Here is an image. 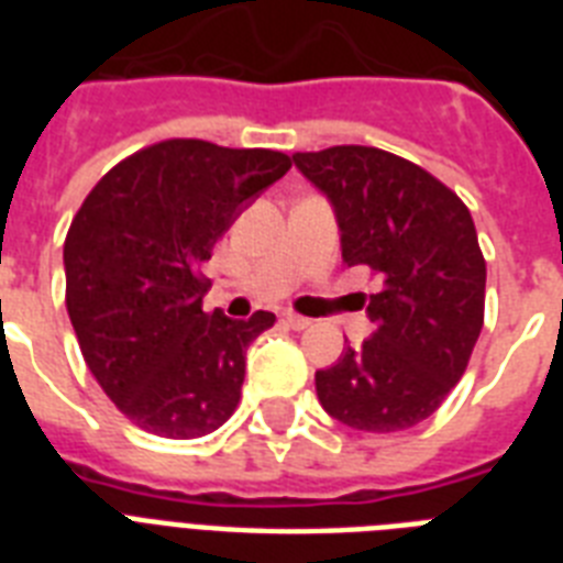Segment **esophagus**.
Returning <instances> with one entry per match:
<instances>
[{
	"label": "esophagus",
	"mask_w": 563,
	"mask_h": 563,
	"mask_svg": "<svg viewBox=\"0 0 563 563\" xmlns=\"http://www.w3.org/2000/svg\"><path fill=\"white\" fill-rule=\"evenodd\" d=\"M283 324H289L291 330H307L312 321H309V318H303V316H295V312H283Z\"/></svg>",
	"instance_id": "esophagus-1"
}]
</instances>
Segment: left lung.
I'll return each instance as SVG.
<instances>
[{
	"instance_id": "8db88e82",
	"label": "left lung",
	"mask_w": 563,
	"mask_h": 563,
	"mask_svg": "<svg viewBox=\"0 0 563 563\" xmlns=\"http://www.w3.org/2000/svg\"><path fill=\"white\" fill-rule=\"evenodd\" d=\"M291 161L330 198L342 260L383 277L374 335L316 371L330 418L362 432L418 427L453 391L485 321V256L453 189L368 145L298 152Z\"/></svg>"
}]
</instances>
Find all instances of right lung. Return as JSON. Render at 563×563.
I'll return each instance as SVG.
<instances>
[{
	"mask_svg": "<svg viewBox=\"0 0 563 563\" xmlns=\"http://www.w3.org/2000/svg\"><path fill=\"white\" fill-rule=\"evenodd\" d=\"M289 169L272 148L163 140L117 163L75 212L66 312L87 368L145 432L201 438L236 411L247 344L274 327V312H203L201 265Z\"/></svg>",
	"mask_w": 563,
	"mask_h": 563,
	"instance_id": "obj_1",
	"label": "right lung"
}]
</instances>
